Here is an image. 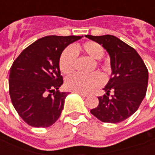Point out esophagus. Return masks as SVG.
<instances>
[{"label": "esophagus", "mask_w": 155, "mask_h": 155, "mask_svg": "<svg viewBox=\"0 0 155 155\" xmlns=\"http://www.w3.org/2000/svg\"><path fill=\"white\" fill-rule=\"evenodd\" d=\"M78 94H80L81 96H82V97H86V96H88L87 94H84V93H81V92H76Z\"/></svg>", "instance_id": "obj_1"}]
</instances>
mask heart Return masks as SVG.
<instances>
[{
	"instance_id": "b5f03b06",
	"label": "heart",
	"mask_w": 155,
	"mask_h": 155,
	"mask_svg": "<svg viewBox=\"0 0 155 155\" xmlns=\"http://www.w3.org/2000/svg\"><path fill=\"white\" fill-rule=\"evenodd\" d=\"M83 53L94 60H100L104 55V48L101 44L94 41H88L81 46H75L74 49L66 48L61 54L59 60L60 70L64 74L74 72L76 64V54ZM104 83V77L101 73H94L90 76L81 74H73L65 80V86L68 90L75 92L88 93L94 88Z\"/></svg>"
}]
</instances>
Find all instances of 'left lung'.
I'll return each instance as SVG.
<instances>
[{"instance_id": "obj_1", "label": "left lung", "mask_w": 155, "mask_h": 155, "mask_svg": "<svg viewBox=\"0 0 155 155\" xmlns=\"http://www.w3.org/2000/svg\"><path fill=\"white\" fill-rule=\"evenodd\" d=\"M101 44L110 58L111 76L91 113L102 122L116 124L135 113L145 97L149 72L137 51L114 35H85ZM113 95L109 97V92Z\"/></svg>"}]
</instances>
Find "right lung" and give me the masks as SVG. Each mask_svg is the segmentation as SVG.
<instances>
[{
	"label": "right lung",
	"mask_w": 155,
	"mask_h": 155,
	"mask_svg": "<svg viewBox=\"0 0 155 155\" xmlns=\"http://www.w3.org/2000/svg\"><path fill=\"white\" fill-rule=\"evenodd\" d=\"M82 37L45 36L25 48L13 62L9 93L15 110L29 125L46 128L61 116L69 92L59 91L63 84L59 60L69 45Z\"/></svg>",
	"instance_id": "add662e5"
}]
</instances>
